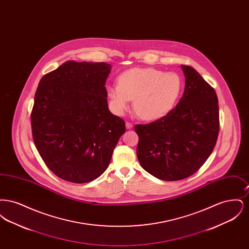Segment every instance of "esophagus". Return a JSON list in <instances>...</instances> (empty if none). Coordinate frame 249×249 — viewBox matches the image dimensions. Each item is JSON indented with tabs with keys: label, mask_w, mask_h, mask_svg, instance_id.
<instances>
[{
	"label": "esophagus",
	"mask_w": 249,
	"mask_h": 249,
	"mask_svg": "<svg viewBox=\"0 0 249 249\" xmlns=\"http://www.w3.org/2000/svg\"><path fill=\"white\" fill-rule=\"evenodd\" d=\"M126 128L128 129V130H130V129H132L133 128V125L130 123V122H126Z\"/></svg>",
	"instance_id": "1"
}]
</instances>
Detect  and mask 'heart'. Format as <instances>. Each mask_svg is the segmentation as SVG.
Returning <instances> with one entry per match:
<instances>
[{
  "label": "heart",
  "instance_id": "obj_1",
  "mask_svg": "<svg viewBox=\"0 0 249 249\" xmlns=\"http://www.w3.org/2000/svg\"><path fill=\"white\" fill-rule=\"evenodd\" d=\"M182 81L176 72L155 68H131L119 76V84L107 86V97L118 115H123L134 100L137 115L144 120L165 117L181 92Z\"/></svg>",
  "mask_w": 249,
  "mask_h": 249
}]
</instances>
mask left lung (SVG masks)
I'll list each match as a JSON object with an SVG mask.
<instances>
[{
	"mask_svg": "<svg viewBox=\"0 0 249 249\" xmlns=\"http://www.w3.org/2000/svg\"><path fill=\"white\" fill-rule=\"evenodd\" d=\"M185 89L165 117L136 125L137 158L147 173L177 181L196 173L213 152L219 130L218 100L213 88L194 68L181 65Z\"/></svg>",
	"mask_w": 249,
	"mask_h": 249,
	"instance_id": "obj_1",
	"label": "left lung"
}]
</instances>
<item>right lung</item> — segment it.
Masks as SVG:
<instances>
[{"label": "right lung", "instance_id": "right-lung-1", "mask_svg": "<svg viewBox=\"0 0 249 249\" xmlns=\"http://www.w3.org/2000/svg\"><path fill=\"white\" fill-rule=\"evenodd\" d=\"M111 65L68 60L40 80L31 121L36 148L59 178L83 184L102 176L124 134L107 104Z\"/></svg>", "mask_w": 249, "mask_h": 249}]
</instances>
